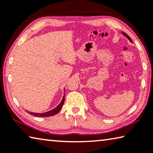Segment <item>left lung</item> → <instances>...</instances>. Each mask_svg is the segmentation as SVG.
<instances>
[{
	"instance_id": "obj_1",
	"label": "left lung",
	"mask_w": 153,
	"mask_h": 153,
	"mask_svg": "<svg viewBox=\"0 0 153 153\" xmlns=\"http://www.w3.org/2000/svg\"><path fill=\"white\" fill-rule=\"evenodd\" d=\"M121 33H123V36H125L127 38H128V39L129 41H130L131 42H132V41H131V39L130 38V37H129V36L128 34H126V33L125 32H121Z\"/></svg>"
}]
</instances>
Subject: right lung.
I'll return each mask as SVG.
<instances>
[{"label":"right lung","mask_w":153,"mask_h":153,"mask_svg":"<svg viewBox=\"0 0 153 153\" xmlns=\"http://www.w3.org/2000/svg\"><path fill=\"white\" fill-rule=\"evenodd\" d=\"M64 101H65V94H64V96L63 97V99H62L61 102L59 103V105L57 106V107H56L55 108H53V110H51L49 111H47V112L42 113L29 112V111H27V113H30V115L35 116V117H49V116H53V115H56V114L61 109V108L63 107V105L64 104Z\"/></svg>","instance_id":"add662e5"}]
</instances>
